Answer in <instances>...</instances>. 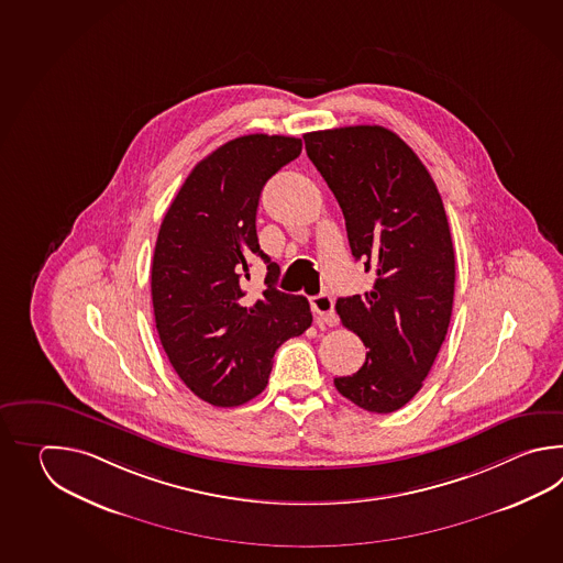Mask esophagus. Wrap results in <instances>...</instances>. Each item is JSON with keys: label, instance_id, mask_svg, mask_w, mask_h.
I'll return each instance as SVG.
<instances>
[{"label": "esophagus", "instance_id": "esophagus-1", "mask_svg": "<svg viewBox=\"0 0 563 563\" xmlns=\"http://www.w3.org/2000/svg\"><path fill=\"white\" fill-rule=\"evenodd\" d=\"M311 311L316 316L318 322L328 323V325H334L338 322L334 311V298L330 294H320V296H313L311 298Z\"/></svg>", "mask_w": 563, "mask_h": 563}]
</instances>
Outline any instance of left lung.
Wrapping results in <instances>:
<instances>
[{
  "instance_id": "left-lung-1",
  "label": "left lung",
  "mask_w": 563,
  "mask_h": 563,
  "mask_svg": "<svg viewBox=\"0 0 563 563\" xmlns=\"http://www.w3.org/2000/svg\"><path fill=\"white\" fill-rule=\"evenodd\" d=\"M303 141L344 213L352 255L376 274L372 291L335 303L368 347L362 368L334 378L335 388L388 415L422 388L451 322L455 252L443 199L415 151L384 126L308 132Z\"/></svg>"
}]
</instances>
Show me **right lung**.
Listing matches in <instances>:
<instances>
[{"label": "right lung", "mask_w": 563, "mask_h": 563, "mask_svg": "<svg viewBox=\"0 0 563 563\" xmlns=\"http://www.w3.org/2000/svg\"><path fill=\"white\" fill-rule=\"evenodd\" d=\"M301 153V139L247 134L205 156L158 229L151 294L156 332L180 380L213 407H240L267 386L277 347L311 325L308 299L279 291V265L257 241L265 183ZM268 264L266 289H242L249 262Z\"/></svg>", "instance_id": "obj_1"}]
</instances>
